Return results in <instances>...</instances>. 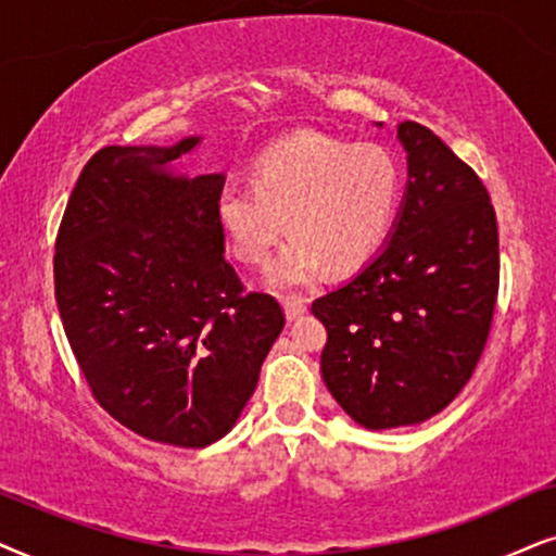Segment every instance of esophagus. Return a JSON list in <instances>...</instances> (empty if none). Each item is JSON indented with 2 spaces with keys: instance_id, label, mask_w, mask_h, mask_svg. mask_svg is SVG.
Masks as SVG:
<instances>
[{
  "instance_id": "esophagus-1",
  "label": "esophagus",
  "mask_w": 556,
  "mask_h": 556,
  "mask_svg": "<svg viewBox=\"0 0 556 556\" xmlns=\"http://www.w3.org/2000/svg\"><path fill=\"white\" fill-rule=\"evenodd\" d=\"M285 313L290 320L307 313V298H298V294H287L285 298Z\"/></svg>"
}]
</instances>
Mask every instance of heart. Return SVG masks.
Listing matches in <instances>:
<instances>
[{
    "instance_id": "obj_1",
    "label": "heart",
    "mask_w": 556,
    "mask_h": 556,
    "mask_svg": "<svg viewBox=\"0 0 556 556\" xmlns=\"http://www.w3.org/2000/svg\"><path fill=\"white\" fill-rule=\"evenodd\" d=\"M402 195V169L379 144L298 131L258 154L251 182H228L216 216L231 254L262 266L287 231L271 282L302 285L320 264L351 271L387 239Z\"/></svg>"
}]
</instances>
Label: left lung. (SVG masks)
Instances as JSON below:
<instances>
[{"label":"left lung","instance_id":"left-lung-1","mask_svg":"<svg viewBox=\"0 0 556 556\" xmlns=\"http://www.w3.org/2000/svg\"><path fill=\"white\" fill-rule=\"evenodd\" d=\"M409 182L394 233L351 282L313 302L320 371L368 429L419 425L476 371L498 300V224L476 169L417 122L396 129Z\"/></svg>","mask_w":556,"mask_h":556}]
</instances>
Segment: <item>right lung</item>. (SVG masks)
Returning <instances> with one entry per match:
<instances>
[{
	"mask_svg": "<svg viewBox=\"0 0 556 556\" xmlns=\"http://www.w3.org/2000/svg\"><path fill=\"white\" fill-rule=\"evenodd\" d=\"M175 147H103L86 162L55 239V302L103 412L152 442L205 447L236 425L282 305L247 292L226 258L224 175L175 177Z\"/></svg>",
	"mask_w": 556,
	"mask_h": 556,
	"instance_id": "add662e5",
	"label": "right lung"
}]
</instances>
